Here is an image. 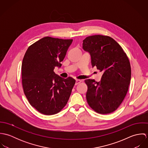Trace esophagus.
<instances>
[{"label":"esophagus","mask_w":148,"mask_h":148,"mask_svg":"<svg viewBox=\"0 0 148 148\" xmlns=\"http://www.w3.org/2000/svg\"><path fill=\"white\" fill-rule=\"evenodd\" d=\"M80 83H81V80H76V83H75V85H77L80 84Z\"/></svg>","instance_id":"1"}]
</instances>
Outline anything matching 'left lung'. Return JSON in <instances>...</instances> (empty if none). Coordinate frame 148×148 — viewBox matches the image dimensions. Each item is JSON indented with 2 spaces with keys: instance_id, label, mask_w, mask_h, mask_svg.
I'll return each instance as SVG.
<instances>
[{
  "instance_id": "8db88e82",
  "label": "left lung",
  "mask_w": 148,
  "mask_h": 148,
  "mask_svg": "<svg viewBox=\"0 0 148 148\" xmlns=\"http://www.w3.org/2000/svg\"><path fill=\"white\" fill-rule=\"evenodd\" d=\"M83 48L91 57L92 67L103 73L101 80L86 79V98L89 106L100 114L115 111L126 96L131 78L127 54L113 38L100 35L86 37Z\"/></svg>"
}]
</instances>
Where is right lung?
<instances>
[{"instance_id":"right-lung-1","label":"right lung","mask_w":148,"mask_h":148,"mask_svg":"<svg viewBox=\"0 0 148 148\" xmlns=\"http://www.w3.org/2000/svg\"><path fill=\"white\" fill-rule=\"evenodd\" d=\"M72 39L44 37L31 45L22 62L24 93L39 112L52 115L66 106L76 83L73 78L63 79L53 71L60 66Z\"/></svg>"}]
</instances>
